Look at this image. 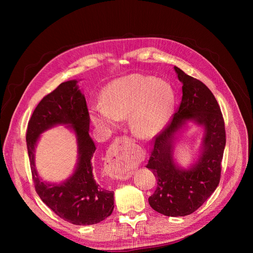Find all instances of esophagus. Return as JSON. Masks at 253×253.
Returning a JSON list of instances; mask_svg holds the SVG:
<instances>
[{"instance_id": "34e87169", "label": "esophagus", "mask_w": 253, "mask_h": 253, "mask_svg": "<svg viewBox=\"0 0 253 253\" xmlns=\"http://www.w3.org/2000/svg\"><path fill=\"white\" fill-rule=\"evenodd\" d=\"M133 142V139L126 136L116 138L109 151V160L105 163L104 170L112 179H124L129 176V170L126 159L125 145Z\"/></svg>"}]
</instances>
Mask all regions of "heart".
Wrapping results in <instances>:
<instances>
[{"label": "heart", "mask_w": 253, "mask_h": 253, "mask_svg": "<svg viewBox=\"0 0 253 253\" xmlns=\"http://www.w3.org/2000/svg\"><path fill=\"white\" fill-rule=\"evenodd\" d=\"M173 104L174 91L169 83L152 76L132 74L109 84L103 103L91 108L90 117L98 126H112L129 115L134 134L150 137L167 121Z\"/></svg>", "instance_id": "heart-1"}]
</instances>
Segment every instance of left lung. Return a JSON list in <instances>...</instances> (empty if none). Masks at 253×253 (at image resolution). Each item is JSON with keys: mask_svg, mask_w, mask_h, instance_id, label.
<instances>
[{"mask_svg": "<svg viewBox=\"0 0 253 253\" xmlns=\"http://www.w3.org/2000/svg\"><path fill=\"white\" fill-rule=\"evenodd\" d=\"M182 83V98L177 111L156 136L147 168L157 180L149 204L167 216H185L196 211L215 191L220 180L221 160L226 145L225 121L212 91L205 84L174 66ZM188 120L205 126L203 153L189 170L172 162V140Z\"/></svg>", "mask_w": 253, "mask_h": 253, "instance_id": "obj_1", "label": "left lung"}]
</instances>
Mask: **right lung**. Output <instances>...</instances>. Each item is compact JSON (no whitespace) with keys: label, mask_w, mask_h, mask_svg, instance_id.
I'll return each mask as SVG.
<instances>
[{"label":"right lung","mask_w":253,"mask_h":253,"mask_svg":"<svg viewBox=\"0 0 253 253\" xmlns=\"http://www.w3.org/2000/svg\"><path fill=\"white\" fill-rule=\"evenodd\" d=\"M57 124H71L78 135L80 158L73 176L61 185L43 183L34 168V145L41 132ZM89 114L85 97L71 80L47 94L37 105L26 131V143L36 192L57 215L74 225H94L110 216L114 192L101 187L93 173L95 143L88 134Z\"/></svg>","instance_id":"add662e5"}]
</instances>
